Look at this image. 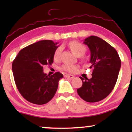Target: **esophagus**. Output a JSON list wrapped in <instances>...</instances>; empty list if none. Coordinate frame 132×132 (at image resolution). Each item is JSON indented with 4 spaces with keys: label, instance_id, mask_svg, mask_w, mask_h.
<instances>
[{
    "label": "esophagus",
    "instance_id": "esophagus-1",
    "mask_svg": "<svg viewBox=\"0 0 132 132\" xmlns=\"http://www.w3.org/2000/svg\"><path fill=\"white\" fill-rule=\"evenodd\" d=\"M65 77H66V78H68V79H73L75 76H74L73 75H65L64 76Z\"/></svg>",
    "mask_w": 132,
    "mask_h": 132
}]
</instances>
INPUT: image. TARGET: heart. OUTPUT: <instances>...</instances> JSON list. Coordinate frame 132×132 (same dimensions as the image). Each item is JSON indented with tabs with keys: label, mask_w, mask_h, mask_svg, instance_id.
I'll list each match as a JSON object with an SVG mask.
<instances>
[{
	"label": "heart",
	"mask_w": 132,
	"mask_h": 132,
	"mask_svg": "<svg viewBox=\"0 0 132 132\" xmlns=\"http://www.w3.org/2000/svg\"><path fill=\"white\" fill-rule=\"evenodd\" d=\"M69 47L72 50V52L75 54L76 55H83L86 52V47L82 43L78 42V41H72L69 44ZM61 51H62V47H57L54 53L53 57L55 61H59L61 57ZM77 68V67L75 65L71 64H64L61 67V69L64 71L69 72V73H73Z\"/></svg>",
	"instance_id": "b5f03b06"
}]
</instances>
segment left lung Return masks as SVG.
Wrapping results in <instances>:
<instances>
[{
    "mask_svg": "<svg viewBox=\"0 0 132 132\" xmlns=\"http://www.w3.org/2000/svg\"><path fill=\"white\" fill-rule=\"evenodd\" d=\"M84 43L91 52L90 68L93 72L91 79L80 77L83 84L77 91L86 102H98L105 98L114 88L121 61L117 50L100 38L90 36Z\"/></svg>",
    "mask_w": 132,
    "mask_h": 132,
    "instance_id": "1",
    "label": "left lung"
}]
</instances>
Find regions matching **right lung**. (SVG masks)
<instances>
[{"label":"right lung","instance_id":"add662e5","mask_svg":"<svg viewBox=\"0 0 132 132\" xmlns=\"http://www.w3.org/2000/svg\"><path fill=\"white\" fill-rule=\"evenodd\" d=\"M52 40L39 41L21 49L12 62V73L18 90L32 103L44 104L51 100L63 75L52 76L43 72V66L51 65L57 48Z\"/></svg>","mask_w":132,"mask_h":132}]
</instances>
